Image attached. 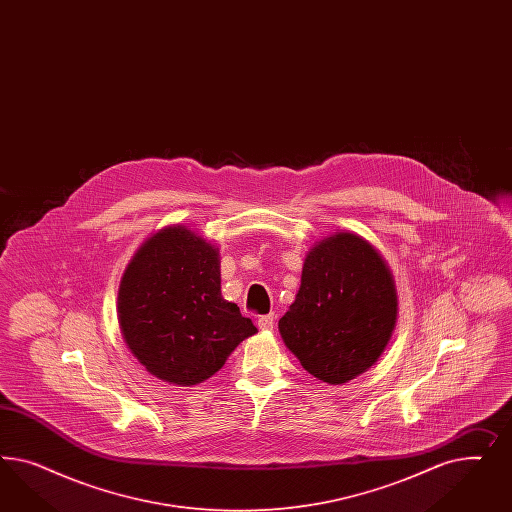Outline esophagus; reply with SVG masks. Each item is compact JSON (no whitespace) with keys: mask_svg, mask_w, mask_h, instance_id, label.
I'll return each mask as SVG.
<instances>
[{"mask_svg":"<svg viewBox=\"0 0 512 512\" xmlns=\"http://www.w3.org/2000/svg\"><path fill=\"white\" fill-rule=\"evenodd\" d=\"M274 321H276V315H274V313H268V315L259 317L257 326H259L261 330H272V328H274Z\"/></svg>","mask_w":512,"mask_h":512,"instance_id":"1","label":"esophagus"}]
</instances>
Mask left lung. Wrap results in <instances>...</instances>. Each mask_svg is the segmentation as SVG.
<instances>
[{"mask_svg": "<svg viewBox=\"0 0 512 512\" xmlns=\"http://www.w3.org/2000/svg\"><path fill=\"white\" fill-rule=\"evenodd\" d=\"M398 315L390 268L368 240L338 233L306 255L279 334L304 370L328 385L366 372L385 351Z\"/></svg>", "mask_w": 512, "mask_h": 512, "instance_id": "1", "label": "left lung"}]
</instances>
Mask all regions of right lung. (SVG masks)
<instances>
[{
  "label": "right lung",
  "mask_w": 512,
  "mask_h": 512,
  "mask_svg": "<svg viewBox=\"0 0 512 512\" xmlns=\"http://www.w3.org/2000/svg\"><path fill=\"white\" fill-rule=\"evenodd\" d=\"M125 343L161 381L199 385L257 332L221 296L219 251L182 225L148 238L125 268L118 293Z\"/></svg>",
  "instance_id": "obj_1"
}]
</instances>
